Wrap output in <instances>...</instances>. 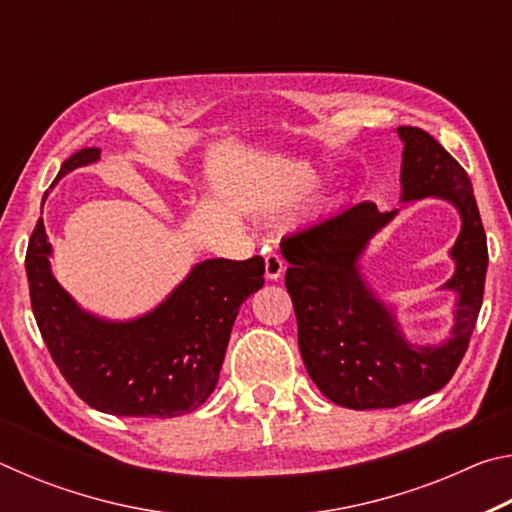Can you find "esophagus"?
<instances>
[{"label": "esophagus", "mask_w": 512, "mask_h": 512, "mask_svg": "<svg viewBox=\"0 0 512 512\" xmlns=\"http://www.w3.org/2000/svg\"><path fill=\"white\" fill-rule=\"evenodd\" d=\"M264 268H266L268 280H280L284 273V259L277 253H268L264 257Z\"/></svg>", "instance_id": "obj_1"}]
</instances>
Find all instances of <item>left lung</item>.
I'll return each instance as SVG.
<instances>
[{"mask_svg":"<svg viewBox=\"0 0 512 512\" xmlns=\"http://www.w3.org/2000/svg\"><path fill=\"white\" fill-rule=\"evenodd\" d=\"M402 201L436 196L461 214L452 248L458 293L452 336L443 345L406 343L359 273V257L375 232L393 219L363 201L284 237L287 291L298 318V345L309 377L327 400L345 409H395L443 388L465 357L483 302L488 244L465 169L422 128L400 126Z\"/></svg>","mask_w":512,"mask_h":512,"instance_id":"left-lung-1","label":"left lung"}]
</instances>
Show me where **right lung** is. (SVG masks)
Listing matches in <instances>:
<instances>
[{
  "instance_id": "add662e5",
  "label": "right lung",
  "mask_w": 512,
  "mask_h": 512,
  "mask_svg": "<svg viewBox=\"0 0 512 512\" xmlns=\"http://www.w3.org/2000/svg\"><path fill=\"white\" fill-rule=\"evenodd\" d=\"M99 153H74L56 180L97 162ZM49 255L40 219L29 239L27 277L33 316L51 359L85 404L124 418L196 411L219 381L241 302L264 287L259 255L244 262L205 259L149 314L112 323L76 305L51 275Z\"/></svg>"
}]
</instances>
